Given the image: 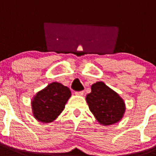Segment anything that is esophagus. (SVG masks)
Segmentation results:
<instances>
[{
	"instance_id": "34e87169",
	"label": "esophagus",
	"mask_w": 156,
	"mask_h": 156,
	"mask_svg": "<svg viewBox=\"0 0 156 156\" xmlns=\"http://www.w3.org/2000/svg\"><path fill=\"white\" fill-rule=\"evenodd\" d=\"M83 94H84V91H76V92H75V94H76V95H79V96H81V95H83Z\"/></svg>"
}]
</instances>
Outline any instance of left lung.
<instances>
[{"label": "left lung", "instance_id": "8db88e82", "mask_svg": "<svg viewBox=\"0 0 156 156\" xmlns=\"http://www.w3.org/2000/svg\"><path fill=\"white\" fill-rule=\"evenodd\" d=\"M91 88V92L87 94L86 101L97 121L104 126L119 122L125 114L126 105L119 94L102 81L93 84Z\"/></svg>", "mask_w": 156, "mask_h": 156}]
</instances>
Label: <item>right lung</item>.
I'll return each instance as SVG.
<instances>
[{
    "label": "right lung",
    "mask_w": 156,
    "mask_h": 156,
    "mask_svg": "<svg viewBox=\"0 0 156 156\" xmlns=\"http://www.w3.org/2000/svg\"><path fill=\"white\" fill-rule=\"evenodd\" d=\"M71 95V91L67 86L58 82L51 83L32 99L33 115L43 123L53 122L62 112Z\"/></svg>",
    "instance_id": "right-lung-1"
}]
</instances>
